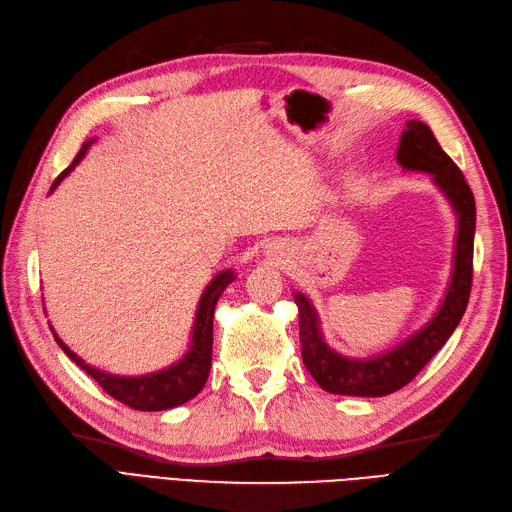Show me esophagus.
<instances>
[{
	"mask_svg": "<svg viewBox=\"0 0 512 512\" xmlns=\"http://www.w3.org/2000/svg\"><path fill=\"white\" fill-rule=\"evenodd\" d=\"M270 249H272V253L276 255H283V251H285V246H278V244H274V246H270Z\"/></svg>",
	"mask_w": 512,
	"mask_h": 512,
	"instance_id": "obj_1",
	"label": "esophagus"
}]
</instances>
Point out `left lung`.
<instances>
[{"instance_id":"1","label":"left lung","mask_w":512,"mask_h":512,"mask_svg":"<svg viewBox=\"0 0 512 512\" xmlns=\"http://www.w3.org/2000/svg\"><path fill=\"white\" fill-rule=\"evenodd\" d=\"M395 159H398L404 172L430 174L432 183L447 197L455 212L457 232L449 287L444 291V298L430 321L400 344L372 357H349L334 351L323 338L317 308L312 306L308 295L293 291V302L298 304L300 317L304 366L321 385V389L336 395L381 398V395H389L408 385L425 368L427 361L442 349L444 342L451 338L468 306L472 287L476 206L466 178L459 172L453 159L442 151L432 129L417 119L406 121Z\"/></svg>"}]
</instances>
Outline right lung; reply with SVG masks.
<instances>
[{
	"instance_id": "right-lung-1",
	"label": "right lung",
	"mask_w": 512,
	"mask_h": 512,
	"mask_svg": "<svg viewBox=\"0 0 512 512\" xmlns=\"http://www.w3.org/2000/svg\"><path fill=\"white\" fill-rule=\"evenodd\" d=\"M93 142L95 140H87L85 144H82L76 159L72 161V166L65 168L57 176V180L51 187V193L61 185V180L78 166L82 157L87 155L89 146ZM234 280H236L234 270H221L219 274H214V278L206 285L200 302H197L187 353L180 357L178 361H174L172 366L163 368L159 372L140 374V376H121V374L104 372L100 368L89 366L85 359L78 357L70 349V346L57 336L55 329L51 327L53 336H55L57 344L63 349V353L68 355L78 368H82L91 378H95V381L100 383L102 389L108 395H112L114 400H119L125 406L136 408V410H148V412L168 410V408H174V406L189 402L191 398H195V395L204 389V385L208 381V374H210V361H212L214 306H217L225 287L229 283H234Z\"/></svg>"
}]
</instances>
